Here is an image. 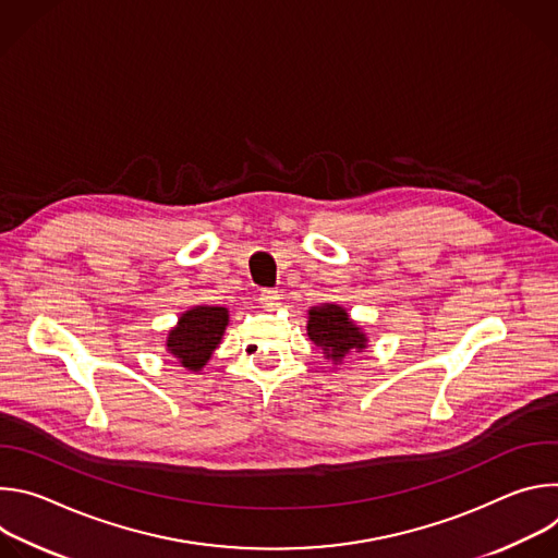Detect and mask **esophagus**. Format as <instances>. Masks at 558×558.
Here are the masks:
<instances>
[{
	"mask_svg": "<svg viewBox=\"0 0 558 558\" xmlns=\"http://www.w3.org/2000/svg\"><path fill=\"white\" fill-rule=\"evenodd\" d=\"M278 300H280V293L276 289H263L260 291V304L265 308H276L278 306Z\"/></svg>",
	"mask_w": 558,
	"mask_h": 558,
	"instance_id": "obj_1",
	"label": "esophagus"
}]
</instances>
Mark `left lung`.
<instances>
[{
	"mask_svg": "<svg viewBox=\"0 0 558 558\" xmlns=\"http://www.w3.org/2000/svg\"><path fill=\"white\" fill-rule=\"evenodd\" d=\"M306 336L333 366H340L347 355L362 353L368 347V336L364 329L353 320L344 306L333 302L308 308Z\"/></svg>",
	"mask_w": 558,
	"mask_h": 558,
	"instance_id": "obj_1",
	"label": "left lung"
}]
</instances>
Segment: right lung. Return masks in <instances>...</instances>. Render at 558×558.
<instances>
[{
	"mask_svg": "<svg viewBox=\"0 0 558 558\" xmlns=\"http://www.w3.org/2000/svg\"><path fill=\"white\" fill-rule=\"evenodd\" d=\"M229 325L225 306L196 304L181 313L179 323L168 331L166 351L187 371L198 373L218 349Z\"/></svg>",
	"mask_w": 558,
	"mask_h": 558,
	"instance_id": "obj_1",
	"label": "right lung"
}]
</instances>
